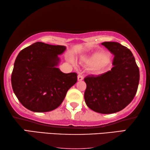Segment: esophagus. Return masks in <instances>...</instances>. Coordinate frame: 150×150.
<instances>
[{"instance_id": "1", "label": "esophagus", "mask_w": 150, "mask_h": 150, "mask_svg": "<svg viewBox=\"0 0 150 150\" xmlns=\"http://www.w3.org/2000/svg\"><path fill=\"white\" fill-rule=\"evenodd\" d=\"M83 79V77L81 75H79L77 76V80L78 81H82Z\"/></svg>"}]
</instances>
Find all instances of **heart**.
Listing matches in <instances>:
<instances>
[{
  "instance_id": "obj_1",
  "label": "heart",
  "mask_w": 150,
  "mask_h": 150,
  "mask_svg": "<svg viewBox=\"0 0 150 150\" xmlns=\"http://www.w3.org/2000/svg\"><path fill=\"white\" fill-rule=\"evenodd\" d=\"M82 61L87 65H94L95 68L105 65L109 61L108 55L103 52H97L89 57H83Z\"/></svg>"
}]
</instances>
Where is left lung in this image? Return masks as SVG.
I'll return each instance as SVG.
<instances>
[{
	"instance_id": "8db88e82",
	"label": "left lung",
	"mask_w": 150,
	"mask_h": 150,
	"mask_svg": "<svg viewBox=\"0 0 150 150\" xmlns=\"http://www.w3.org/2000/svg\"><path fill=\"white\" fill-rule=\"evenodd\" d=\"M114 54L113 67L99 75L84 79L87 88L84 93L86 105L93 111L103 114L118 112L129 105L136 94L139 71L129 49L117 42H104Z\"/></svg>"
}]
</instances>
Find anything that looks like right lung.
I'll return each mask as SVG.
<instances>
[{"mask_svg":"<svg viewBox=\"0 0 150 150\" xmlns=\"http://www.w3.org/2000/svg\"><path fill=\"white\" fill-rule=\"evenodd\" d=\"M66 47L37 42L16 57L11 75L13 91L21 104L34 112L54 110L77 81L76 73H64L57 66Z\"/></svg>","mask_w":150,"mask_h":150,"instance_id":"1","label":"right lung"}]
</instances>
